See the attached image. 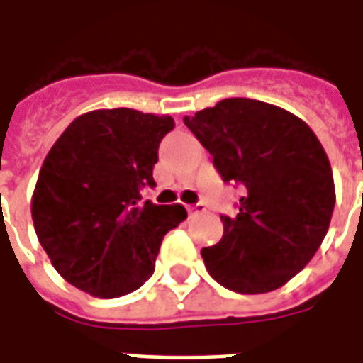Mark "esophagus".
Listing matches in <instances>:
<instances>
[{
  "mask_svg": "<svg viewBox=\"0 0 363 363\" xmlns=\"http://www.w3.org/2000/svg\"><path fill=\"white\" fill-rule=\"evenodd\" d=\"M189 212L192 213V216H194V213H202V212H206V204H204V202H198V204L189 206Z\"/></svg>",
  "mask_w": 363,
  "mask_h": 363,
  "instance_id": "esophagus-1",
  "label": "esophagus"
}]
</instances>
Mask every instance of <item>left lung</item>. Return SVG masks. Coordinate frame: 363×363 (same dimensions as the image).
<instances>
[{"instance_id":"left-lung-1","label":"left lung","mask_w":363,"mask_h":363,"mask_svg":"<svg viewBox=\"0 0 363 363\" xmlns=\"http://www.w3.org/2000/svg\"><path fill=\"white\" fill-rule=\"evenodd\" d=\"M223 181L245 194L223 237L204 247L206 270L237 294H267L307 267L327 235L336 192L319 138L296 114L255 99H223L184 116Z\"/></svg>"}]
</instances>
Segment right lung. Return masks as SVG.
I'll use <instances>...</instances> for the list:
<instances>
[{
	"label": "right lung",
	"mask_w": 363,
	"mask_h": 363,
	"mask_svg": "<svg viewBox=\"0 0 363 363\" xmlns=\"http://www.w3.org/2000/svg\"><path fill=\"white\" fill-rule=\"evenodd\" d=\"M169 114L99 108L69 124L36 181L30 213L52 267L93 297L126 296L155 270L167 231L186 220L181 204L142 202L155 186L159 143Z\"/></svg>",
	"instance_id": "right-lung-1"
}]
</instances>
